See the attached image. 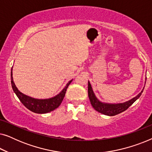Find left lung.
Instances as JSON below:
<instances>
[{
  "label": "left lung",
  "mask_w": 152,
  "mask_h": 152,
  "mask_svg": "<svg viewBox=\"0 0 152 152\" xmlns=\"http://www.w3.org/2000/svg\"><path fill=\"white\" fill-rule=\"evenodd\" d=\"M147 80V79H146ZM143 92V89L139 94L137 95L136 97H134V98L130 99L128 102H126L124 103H120V104H107L101 102L98 99L93 93L92 87L91 86L90 82H88V97L90 99V102L91 103V105L94 108L95 110L98 111L99 113H101L104 114V115H107L109 116H113L115 115H118L122 112L126 111L132 104L138 99L140 96Z\"/></svg>",
  "instance_id": "8db88e82"
}]
</instances>
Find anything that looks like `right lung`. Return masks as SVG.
<instances>
[{
  "instance_id": "right-lung-1",
  "label": "right lung",
  "mask_w": 152,
  "mask_h": 152,
  "mask_svg": "<svg viewBox=\"0 0 152 152\" xmlns=\"http://www.w3.org/2000/svg\"><path fill=\"white\" fill-rule=\"evenodd\" d=\"M72 80L66 84L61 92L59 93L55 97H52L50 99H39L32 98V97H29L28 95H24L23 93L20 92L16 88V86L14 84L13 81V77H12V68L11 72V83L12 87L13 89L14 92L15 93L16 96L19 99V100L21 102V103L26 107L27 109H28L30 111L34 112L36 113H46L52 111H54L61 104V102L63 101L64 97L65 96L66 91L67 90L68 86L71 83Z\"/></svg>"
}]
</instances>
